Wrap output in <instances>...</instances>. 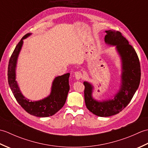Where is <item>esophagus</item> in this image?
I'll use <instances>...</instances> for the list:
<instances>
[{
	"mask_svg": "<svg viewBox=\"0 0 148 148\" xmlns=\"http://www.w3.org/2000/svg\"><path fill=\"white\" fill-rule=\"evenodd\" d=\"M74 76L76 77L77 80H79L81 79H83V75L81 72H74Z\"/></svg>",
	"mask_w": 148,
	"mask_h": 148,
	"instance_id": "34e87169",
	"label": "esophagus"
}]
</instances>
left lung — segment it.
I'll use <instances>...</instances> for the list:
<instances>
[{
  "label": "left lung",
  "mask_w": 148,
  "mask_h": 148,
  "mask_svg": "<svg viewBox=\"0 0 148 148\" xmlns=\"http://www.w3.org/2000/svg\"><path fill=\"white\" fill-rule=\"evenodd\" d=\"M104 40L107 45L116 47L121 60L120 89L114 98L97 101L92 97L93 86L84 81V101L87 109L100 117H108L121 112L130 103L139 88L140 65L136 50L119 31L106 30Z\"/></svg>",
  "instance_id": "obj_1"
}]
</instances>
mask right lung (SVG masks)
<instances>
[{
  "instance_id": "1",
  "label": "right lung",
  "mask_w": 148,
  "mask_h": 148,
  "mask_svg": "<svg viewBox=\"0 0 148 148\" xmlns=\"http://www.w3.org/2000/svg\"><path fill=\"white\" fill-rule=\"evenodd\" d=\"M31 35L30 33L24 36L12 53L9 60L8 78L9 87L19 104L30 114L37 117H48L57 112L64 106L70 89L69 78L70 73L57 76L53 80L50 95L38 101H30L21 93L16 81V67L17 60L20 52L23 39Z\"/></svg>"
}]
</instances>
